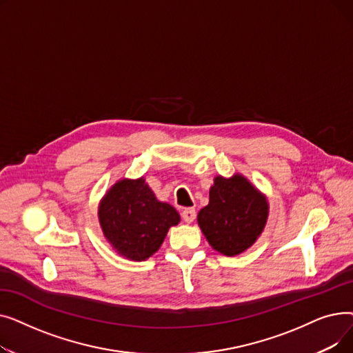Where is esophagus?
<instances>
[{
	"label": "esophagus",
	"mask_w": 353,
	"mask_h": 353,
	"mask_svg": "<svg viewBox=\"0 0 353 353\" xmlns=\"http://www.w3.org/2000/svg\"><path fill=\"white\" fill-rule=\"evenodd\" d=\"M181 217L184 221H186V223H193L196 219V210L194 209H184L181 212Z\"/></svg>",
	"instance_id": "esophagus-1"
}]
</instances>
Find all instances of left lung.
<instances>
[{
    "instance_id": "obj_1",
    "label": "left lung",
    "mask_w": 353,
    "mask_h": 353,
    "mask_svg": "<svg viewBox=\"0 0 353 353\" xmlns=\"http://www.w3.org/2000/svg\"><path fill=\"white\" fill-rule=\"evenodd\" d=\"M269 217L268 197L240 173L216 176L209 205L197 214V223L209 245L225 256H237L254 245Z\"/></svg>"
}]
</instances>
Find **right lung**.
I'll use <instances>...</instances> for the list:
<instances>
[{
    "label": "right lung",
    "mask_w": 353,
    "mask_h": 353,
    "mask_svg": "<svg viewBox=\"0 0 353 353\" xmlns=\"http://www.w3.org/2000/svg\"><path fill=\"white\" fill-rule=\"evenodd\" d=\"M103 234L117 254L141 262L153 256L180 214L165 201L157 200L144 177L120 179L99 205Z\"/></svg>",
    "instance_id": "1"
}]
</instances>
